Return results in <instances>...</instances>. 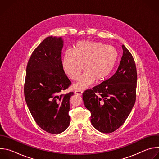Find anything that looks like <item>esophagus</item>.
I'll list each match as a JSON object with an SVG mask.
<instances>
[{"instance_id": "obj_1", "label": "esophagus", "mask_w": 159, "mask_h": 159, "mask_svg": "<svg viewBox=\"0 0 159 159\" xmlns=\"http://www.w3.org/2000/svg\"><path fill=\"white\" fill-rule=\"evenodd\" d=\"M75 94L77 95H79V96H82L83 94V92L81 91V90H75Z\"/></svg>"}]
</instances>
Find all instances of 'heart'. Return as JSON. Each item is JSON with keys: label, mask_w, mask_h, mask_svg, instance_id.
Listing matches in <instances>:
<instances>
[{"label": "heart", "mask_w": 159, "mask_h": 159, "mask_svg": "<svg viewBox=\"0 0 159 159\" xmlns=\"http://www.w3.org/2000/svg\"><path fill=\"white\" fill-rule=\"evenodd\" d=\"M118 58L116 49L100 42L82 41L78 42L74 50H67L63 57L62 67L65 73L77 80L84 69V74L73 85L77 90L84 89L95 80L105 79L115 67Z\"/></svg>", "instance_id": "obj_1"}]
</instances>
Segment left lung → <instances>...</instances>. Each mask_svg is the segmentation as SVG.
Here are the masks:
<instances>
[{
    "instance_id": "left-lung-1",
    "label": "left lung",
    "mask_w": 159,
    "mask_h": 159,
    "mask_svg": "<svg viewBox=\"0 0 159 159\" xmlns=\"http://www.w3.org/2000/svg\"><path fill=\"white\" fill-rule=\"evenodd\" d=\"M123 56L116 72L110 78L83 93L90 121L98 131L112 133L126 121L134 105L137 72L134 60L122 45Z\"/></svg>"
}]
</instances>
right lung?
I'll return each instance as SVG.
<instances>
[{
  "instance_id": "right-lung-1",
  "label": "right lung",
  "mask_w": 159,
  "mask_h": 159,
  "mask_svg": "<svg viewBox=\"0 0 159 159\" xmlns=\"http://www.w3.org/2000/svg\"><path fill=\"white\" fill-rule=\"evenodd\" d=\"M61 37L48 36L33 52L27 65L25 97L32 116L43 130L53 134L69 126L70 99L62 94L71 85L62 67Z\"/></svg>"
}]
</instances>
